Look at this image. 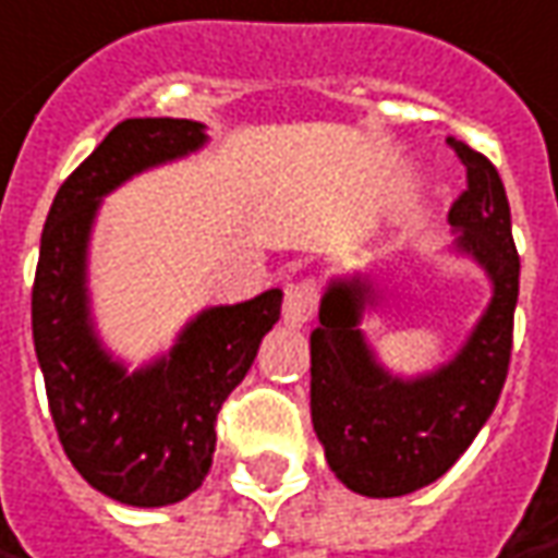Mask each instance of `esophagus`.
Instances as JSON below:
<instances>
[{
    "label": "esophagus",
    "instance_id": "obj_1",
    "mask_svg": "<svg viewBox=\"0 0 558 558\" xmlns=\"http://www.w3.org/2000/svg\"><path fill=\"white\" fill-rule=\"evenodd\" d=\"M318 306V288L313 279H301L286 288V303H282V318L288 328H303Z\"/></svg>",
    "mask_w": 558,
    "mask_h": 558
}]
</instances>
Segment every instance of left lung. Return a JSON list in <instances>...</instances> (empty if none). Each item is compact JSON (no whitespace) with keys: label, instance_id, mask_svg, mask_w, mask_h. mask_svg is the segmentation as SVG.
Masks as SVG:
<instances>
[{"label":"left lung","instance_id":"1","mask_svg":"<svg viewBox=\"0 0 558 558\" xmlns=\"http://www.w3.org/2000/svg\"><path fill=\"white\" fill-rule=\"evenodd\" d=\"M468 169V191L452 203L456 252L489 276L492 298L464 345L432 374L398 376L359 328L379 291L367 276L330 279L310 337L313 428L345 489L398 498L444 477L486 425L505 389L520 255L498 169L464 142L447 140Z\"/></svg>","mask_w":558,"mask_h":558}]
</instances>
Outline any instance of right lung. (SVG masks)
<instances>
[{
  "mask_svg": "<svg viewBox=\"0 0 558 558\" xmlns=\"http://www.w3.org/2000/svg\"><path fill=\"white\" fill-rule=\"evenodd\" d=\"M206 126L130 118L60 184L41 230L33 286V343L69 462L121 505L167 507L199 489L213 468L215 418L248 374L282 291L209 306L175 345L140 371L111 359L90 316L87 248L99 203L126 179L199 151Z\"/></svg>",
  "mask_w": 558,
  "mask_h": 558,
  "instance_id": "right-lung-1",
  "label": "right lung"
}]
</instances>
